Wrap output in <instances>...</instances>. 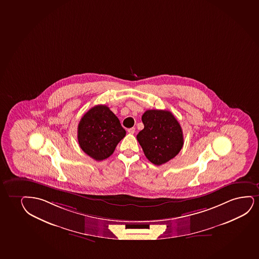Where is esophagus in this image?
<instances>
[{
    "label": "esophagus",
    "mask_w": 259,
    "mask_h": 259,
    "mask_svg": "<svg viewBox=\"0 0 259 259\" xmlns=\"http://www.w3.org/2000/svg\"><path fill=\"white\" fill-rule=\"evenodd\" d=\"M128 134H134L135 132H136V128H134V127H133V128H128Z\"/></svg>",
    "instance_id": "1"
}]
</instances>
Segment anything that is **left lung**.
Instances as JSON below:
<instances>
[{
  "instance_id": "obj_1",
  "label": "left lung",
  "mask_w": 259,
  "mask_h": 259,
  "mask_svg": "<svg viewBox=\"0 0 259 259\" xmlns=\"http://www.w3.org/2000/svg\"><path fill=\"white\" fill-rule=\"evenodd\" d=\"M142 121L144 128L137 138L152 164L161 165L179 154L183 147V132L170 111L150 109L144 112Z\"/></svg>"
}]
</instances>
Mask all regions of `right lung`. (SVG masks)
Returning a JSON list of instances; mask_svg holds the SVG:
<instances>
[{
	"mask_svg": "<svg viewBox=\"0 0 259 259\" xmlns=\"http://www.w3.org/2000/svg\"><path fill=\"white\" fill-rule=\"evenodd\" d=\"M126 131L117 116L106 105H97L82 116L78 142L82 151L97 161L110 157Z\"/></svg>",
	"mask_w": 259,
	"mask_h": 259,
	"instance_id": "add662e5",
	"label": "right lung"
}]
</instances>
